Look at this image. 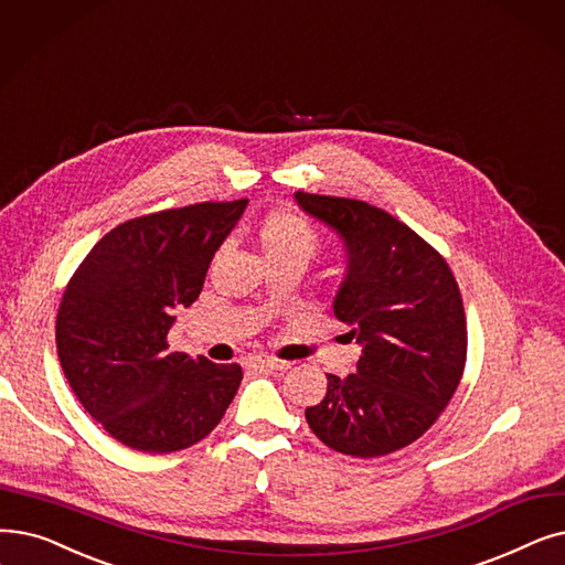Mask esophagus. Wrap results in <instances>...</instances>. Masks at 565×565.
I'll use <instances>...</instances> for the list:
<instances>
[{
  "mask_svg": "<svg viewBox=\"0 0 565 565\" xmlns=\"http://www.w3.org/2000/svg\"><path fill=\"white\" fill-rule=\"evenodd\" d=\"M247 364L254 366V370H263V372H265V370H273V372H284V370H288V362L277 360V358L267 355V353H256V355H252Z\"/></svg>",
  "mask_w": 565,
  "mask_h": 565,
  "instance_id": "34e87169",
  "label": "esophagus"
}]
</instances>
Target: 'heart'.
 <instances>
[{
  "label": "heart",
  "instance_id": "b5f03b06",
  "mask_svg": "<svg viewBox=\"0 0 565 565\" xmlns=\"http://www.w3.org/2000/svg\"><path fill=\"white\" fill-rule=\"evenodd\" d=\"M258 242L267 260L298 258L309 263L321 252V235L296 212H273L258 228Z\"/></svg>",
  "mask_w": 565,
  "mask_h": 565
}]
</instances>
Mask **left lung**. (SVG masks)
Masks as SVG:
<instances>
[{"mask_svg": "<svg viewBox=\"0 0 565 565\" xmlns=\"http://www.w3.org/2000/svg\"><path fill=\"white\" fill-rule=\"evenodd\" d=\"M347 242L339 321L362 343L358 372L328 374L311 431L337 452L383 457L418 440L450 404L466 366V313L450 265L397 216L355 199L296 193Z\"/></svg>", "mask_w": 565, "mask_h": 565, "instance_id": "1", "label": "left lung"}]
</instances>
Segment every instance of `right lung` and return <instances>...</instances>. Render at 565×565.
<instances>
[{"label": "right lung", "mask_w": 565, "mask_h": 565, "mask_svg": "<svg viewBox=\"0 0 565 565\" xmlns=\"http://www.w3.org/2000/svg\"><path fill=\"white\" fill-rule=\"evenodd\" d=\"M247 199L205 201L115 226L83 258L57 309L55 339L78 402L119 444L175 452L218 423L242 381L237 362L168 351L173 311L191 307Z\"/></svg>", "instance_id": "obj_1"}]
</instances>
